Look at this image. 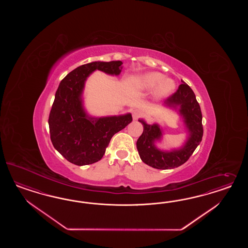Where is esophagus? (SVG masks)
<instances>
[{
	"mask_svg": "<svg viewBox=\"0 0 248 248\" xmlns=\"http://www.w3.org/2000/svg\"><path fill=\"white\" fill-rule=\"evenodd\" d=\"M140 115H141V113H139L138 111H134V112L132 113V116H133V120H137V119H138V118L140 117Z\"/></svg>",
	"mask_w": 248,
	"mask_h": 248,
	"instance_id": "obj_1",
	"label": "esophagus"
}]
</instances>
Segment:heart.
<instances>
[{
	"mask_svg": "<svg viewBox=\"0 0 248 248\" xmlns=\"http://www.w3.org/2000/svg\"><path fill=\"white\" fill-rule=\"evenodd\" d=\"M135 89L144 92H153V97L161 100L173 93L176 88V83L171 78L158 72H148L143 75H137L132 81Z\"/></svg>",
	"mask_w": 248,
	"mask_h": 248,
	"instance_id": "obj_1",
	"label": "heart"
}]
</instances>
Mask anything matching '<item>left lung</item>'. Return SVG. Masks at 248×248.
Wrapping results in <instances>:
<instances>
[{
	"instance_id": "8db88e82",
	"label": "left lung",
	"mask_w": 248,
	"mask_h": 248,
	"mask_svg": "<svg viewBox=\"0 0 248 248\" xmlns=\"http://www.w3.org/2000/svg\"><path fill=\"white\" fill-rule=\"evenodd\" d=\"M165 105L174 109L179 108V114L183 117L189 134L186 143L178 150L168 152L158 149L155 142L161 140L162 129L157 124H148L143 119H139L143 124V134L136 143L139 155L143 163L162 170L173 169L185 164L201 143L203 133L200 105L196 101L194 92L185 82L179 85L174 93L165 100Z\"/></svg>"
}]
</instances>
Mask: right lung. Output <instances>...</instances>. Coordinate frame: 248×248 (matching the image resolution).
<instances>
[{
	"label": "right lung",
	"mask_w": 248,
	"mask_h": 248,
	"mask_svg": "<svg viewBox=\"0 0 248 248\" xmlns=\"http://www.w3.org/2000/svg\"><path fill=\"white\" fill-rule=\"evenodd\" d=\"M121 61L93 62L75 68L62 81L49 115L53 145L70 163L86 165L96 163L105 155L114 134L132 122V114L92 117L83 106L84 83L95 70L119 75Z\"/></svg>",
	"instance_id": "add662e5"
}]
</instances>
